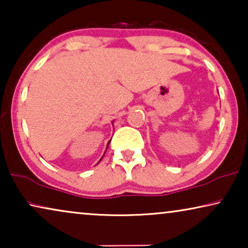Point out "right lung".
Masks as SVG:
<instances>
[{
	"instance_id": "right-lung-1",
	"label": "right lung",
	"mask_w": 248,
	"mask_h": 248,
	"mask_svg": "<svg viewBox=\"0 0 248 248\" xmlns=\"http://www.w3.org/2000/svg\"><path fill=\"white\" fill-rule=\"evenodd\" d=\"M109 142H110V141H109ZM109 142H108V144H109ZM107 147H108V145H107ZM106 150H107V149H106ZM103 157H104V155H103ZM101 159H103V158H101ZM101 159H100V160H101ZM100 160H99V161H100Z\"/></svg>"
}]
</instances>
